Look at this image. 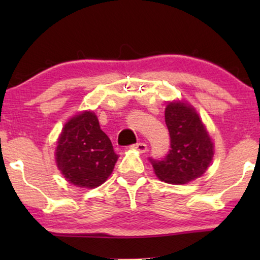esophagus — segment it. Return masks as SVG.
Masks as SVG:
<instances>
[{
	"instance_id": "esophagus-1",
	"label": "esophagus",
	"mask_w": 260,
	"mask_h": 260,
	"mask_svg": "<svg viewBox=\"0 0 260 260\" xmlns=\"http://www.w3.org/2000/svg\"><path fill=\"white\" fill-rule=\"evenodd\" d=\"M130 148H131V149H136V150L141 151V152H145V151H147V149H148L147 144H145V143H136V144H133V145H130Z\"/></svg>"
}]
</instances>
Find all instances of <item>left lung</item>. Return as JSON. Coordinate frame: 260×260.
Here are the masks:
<instances>
[{"instance_id":"1","label":"left lung","mask_w":260,"mask_h":260,"mask_svg":"<svg viewBox=\"0 0 260 260\" xmlns=\"http://www.w3.org/2000/svg\"><path fill=\"white\" fill-rule=\"evenodd\" d=\"M170 149L165 157H149L162 181L183 184L200 177L211 165L213 143L200 117L184 103H170L165 112Z\"/></svg>"}]
</instances>
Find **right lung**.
Instances as JSON below:
<instances>
[{
	"label": "right lung",
	"instance_id": "right-lung-1",
	"mask_svg": "<svg viewBox=\"0 0 260 260\" xmlns=\"http://www.w3.org/2000/svg\"><path fill=\"white\" fill-rule=\"evenodd\" d=\"M58 168L81 188H95L112 173L118 155L93 112L80 113L65 124L55 150Z\"/></svg>",
	"mask_w": 260,
	"mask_h": 260
}]
</instances>
